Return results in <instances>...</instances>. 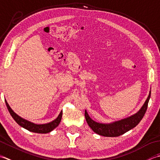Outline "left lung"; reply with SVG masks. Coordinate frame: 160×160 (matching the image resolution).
<instances>
[{
	"instance_id": "obj_1",
	"label": "left lung",
	"mask_w": 160,
	"mask_h": 160,
	"mask_svg": "<svg viewBox=\"0 0 160 160\" xmlns=\"http://www.w3.org/2000/svg\"><path fill=\"white\" fill-rule=\"evenodd\" d=\"M151 90H150L147 99H146L144 105L142 106L138 112L127 117V118L122 119L112 123H104L94 121L93 119L90 118V117L86 110L85 111V117H86L88 124L89 125L91 129L94 132L104 137H118L124 134L128 130L135 128L142 119L146 110H147L148 103L150 97H151Z\"/></svg>"
}]
</instances>
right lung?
Segmentation results:
<instances>
[{
    "label": "right lung",
    "instance_id": "right-lung-1",
    "mask_svg": "<svg viewBox=\"0 0 160 160\" xmlns=\"http://www.w3.org/2000/svg\"><path fill=\"white\" fill-rule=\"evenodd\" d=\"M5 101L6 106L8 107L9 112L10 113L12 118L15 120V122L17 123L19 126H21V127H22V128H24L25 129H27L30 132H37V133H43H43H48L51 132L52 130H53L55 128H57L61 122L62 114H63L62 111L60 112V114L58 115V116L56 119L53 120L52 122H49L48 123H44V124H37V123L28 121V120H26L23 118H22L21 117L18 116L17 114L13 111V110L11 108L10 106H9V104L7 102L6 99Z\"/></svg>",
    "mask_w": 160,
    "mask_h": 160
}]
</instances>
